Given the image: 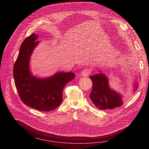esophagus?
<instances>
[{
    "label": "esophagus",
    "mask_w": 149,
    "mask_h": 149,
    "mask_svg": "<svg viewBox=\"0 0 149 149\" xmlns=\"http://www.w3.org/2000/svg\"><path fill=\"white\" fill-rule=\"evenodd\" d=\"M91 71L90 69L89 68H85V69H84L82 72H81V75L83 76V77H87L90 74Z\"/></svg>",
    "instance_id": "34e87169"
}]
</instances>
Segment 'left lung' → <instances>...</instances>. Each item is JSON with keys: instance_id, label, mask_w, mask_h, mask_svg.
Masks as SVG:
<instances>
[{"instance_id": "1", "label": "left lung", "mask_w": 149, "mask_h": 149, "mask_svg": "<svg viewBox=\"0 0 149 149\" xmlns=\"http://www.w3.org/2000/svg\"><path fill=\"white\" fill-rule=\"evenodd\" d=\"M99 71V74L89 77L93 84L90 95L91 100L95 107L100 110L113 109L122 106L123 104L122 95L110 87L108 78ZM138 87V83L135 81L133 91H135Z\"/></svg>"}]
</instances>
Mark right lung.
<instances>
[{"instance_id": "add662e5", "label": "right lung", "mask_w": 149, "mask_h": 149, "mask_svg": "<svg viewBox=\"0 0 149 149\" xmlns=\"http://www.w3.org/2000/svg\"><path fill=\"white\" fill-rule=\"evenodd\" d=\"M38 36L32 34L23 41L14 67V81L18 95L24 104L42 111L57 108L61 103L64 86L75 77L72 72H57L46 78L33 75L30 59L39 41Z\"/></svg>"}]
</instances>
